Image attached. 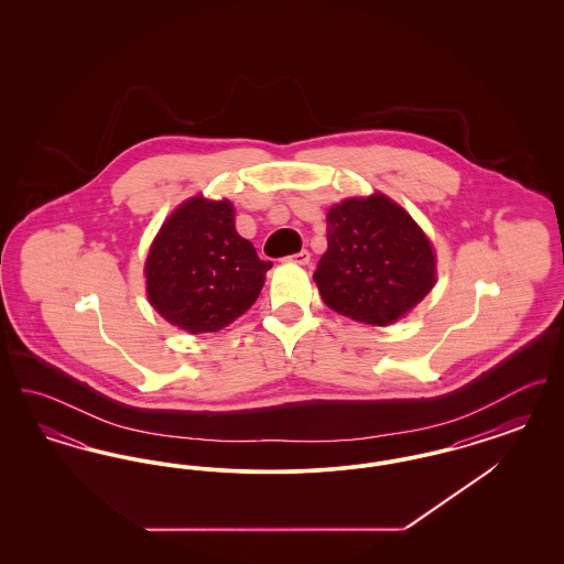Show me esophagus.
Instances as JSON below:
<instances>
[{
  "mask_svg": "<svg viewBox=\"0 0 564 564\" xmlns=\"http://www.w3.org/2000/svg\"><path fill=\"white\" fill-rule=\"evenodd\" d=\"M288 262H292V264H300V267H306V264L311 262V253H308L306 249H304V251H297V253L288 258Z\"/></svg>",
  "mask_w": 564,
  "mask_h": 564,
  "instance_id": "34e87169",
  "label": "esophagus"
}]
</instances>
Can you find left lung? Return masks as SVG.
<instances>
[{
	"label": "left lung",
	"mask_w": 564,
	"mask_h": 564,
	"mask_svg": "<svg viewBox=\"0 0 564 564\" xmlns=\"http://www.w3.org/2000/svg\"><path fill=\"white\" fill-rule=\"evenodd\" d=\"M325 219L327 251L313 279L332 311L382 327L400 322L433 290V242L387 194L343 198Z\"/></svg>",
	"instance_id": "8db88e82"
}]
</instances>
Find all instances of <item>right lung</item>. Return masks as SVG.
Listing matches in <instances>:
<instances>
[{"label": "right lung", "mask_w": 564, "mask_h": 564, "mask_svg": "<svg viewBox=\"0 0 564 564\" xmlns=\"http://www.w3.org/2000/svg\"><path fill=\"white\" fill-rule=\"evenodd\" d=\"M270 267L237 232L228 198L196 194L171 212L150 245L145 294L164 322L212 334L253 306Z\"/></svg>", "instance_id": "add662e5"}]
</instances>
